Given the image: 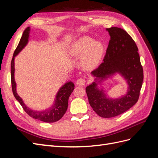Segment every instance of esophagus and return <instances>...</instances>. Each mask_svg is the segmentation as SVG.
<instances>
[{
    "instance_id": "obj_1",
    "label": "esophagus",
    "mask_w": 158,
    "mask_h": 158,
    "mask_svg": "<svg viewBox=\"0 0 158 158\" xmlns=\"http://www.w3.org/2000/svg\"><path fill=\"white\" fill-rule=\"evenodd\" d=\"M85 83V79L83 78H79L78 80H77L76 81V84L78 85H84Z\"/></svg>"
}]
</instances>
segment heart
<instances>
[{
	"mask_svg": "<svg viewBox=\"0 0 158 158\" xmlns=\"http://www.w3.org/2000/svg\"><path fill=\"white\" fill-rule=\"evenodd\" d=\"M105 52V46L101 41L84 35L76 40L71 45L70 55L76 58L82 57V63L85 68L92 69L101 62Z\"/></svg>",
	"mask_w": 158,
	"mask_h": 158,
	"instance_id": "b5f03b06",
	"label": "heart"
}]
</instances>
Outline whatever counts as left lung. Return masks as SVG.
<instances>
[{
    "label": "left lung",
    "instance_id": "1",
    "mask_svg": "<svg viewBox=\"0 0 158 158\" xmlns=\"http://www.w3.org/2000/svg\"><path fill=\"white\" fill-rule=\"evenodd\" d=\"M106 30L110 35L106 54L103 63L91 73L95 78L85 91L94 111L100 117L111 118L125 113L138 102L144 74L138 47L128 33L117 27ZM117 73L126 80L128 89L121 97L111 98L98 84Z\"/></svg>",
    "mask_w": 158,
    "mask_h": 158
}]
</instances>
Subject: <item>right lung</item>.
<instances>
[{
  "label": "right lung",
  "instance_id": "add662e5",
  "mask_svg": "<svg viewBox=\"0 0 158 158\" xmlns=\"http://www.w3.org/2000/svg\"><path fill=\"white\" fill-rule=\"evenodd\" d=\"M30 32V27H27L23 31L20 41L14 52L11 61V83L13 94L28 115L41 121L45 123H54L60 120L67 110L69 98L74 89V84L71 81L65 83L57 92L53 105L51 107L45 110L35 111V110H32L26 106L22 99L19 96L16 92V84L15 79H14V70H15L14 69V59H15V56L18 55L19 52L27 44L28 40H29Z\"/></svg>",
  "mask_w": 158,
  "mask_h": 158
}]
</instances>
